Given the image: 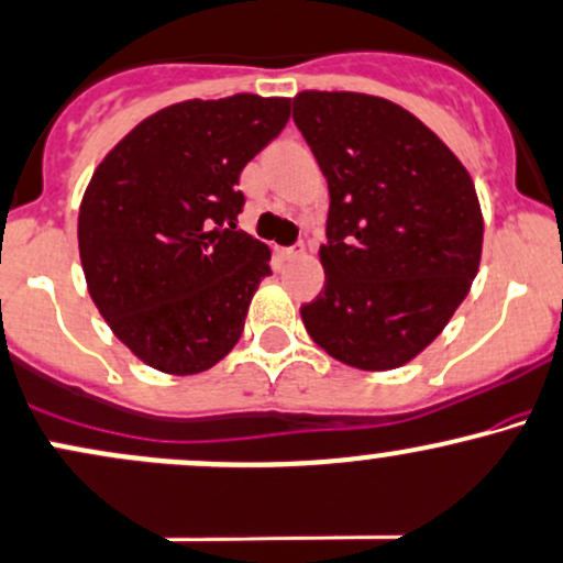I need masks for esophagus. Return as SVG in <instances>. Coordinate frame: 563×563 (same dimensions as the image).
I'll return each mask as SVG.
<instances>
[{"label":"esophagus","instance_id":"esophagus-1","mask_svg":"<svg viewBox=\"0 0 563 563\" xmlns=\"http://www.w3.org/2000/svg\"><path fill=\"white\" fill-rule=\"evenodd\" d=\"M280 256L286 258V262H294V258H301V256H305V245H294V249H280Z\"/></svg>","mask_w":563,"mask_h":563}]
</instances>
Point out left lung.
I'll return each instance as SVG.
<instances>
[{
	"label": "left lung",
	"mask_w": 563,
	"mask_h": 563,
	"mask_svg": "<svg viewBox=\"0 0 563 563\" xmlns=\"http://www.w3.org/2000/svg\"><path fill=\"white\" fill-rule=\"evenodd\" d=\"M294 122L329 181L325 286L301 307L318 347L363 372L413 361L473 286L484 216L456 154L398 103L301 90Z\"/></svg>",
	"instance_id": "obj_1"
}]
</instances>
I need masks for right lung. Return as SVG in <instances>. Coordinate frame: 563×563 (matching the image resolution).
I'll return each instance as SVG.
<instances>
[{"label":"right lung","instance_id":"right-lung-1","mask_svg":"<svg viewBox=\"0 0 563 563\" xmlns=\"http://www.w3.org/2000/svg\"><path fill=\"white\" fill-rule=\"evenodd\" d=\"M288 117L291 98H191L141 120L92 173L77 224L85 280L146 366L200 374L238 344L272 256L234 224L240 173Z\"/></svg>","mask_w":563,"mask_h":563}]
</instances>
